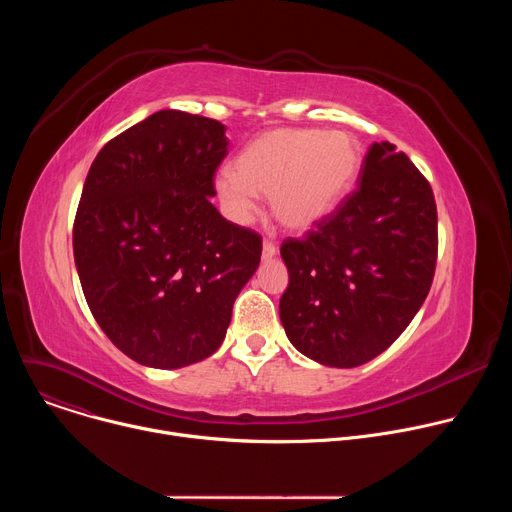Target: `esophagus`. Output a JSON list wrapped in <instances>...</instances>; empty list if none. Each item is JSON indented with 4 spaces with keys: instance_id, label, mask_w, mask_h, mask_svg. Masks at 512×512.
I'll list each match as a JSON object with an SVG mask.
<instances>
[{
    "instance_id": "1",
    "label": "esophagus",
    "mask_w": 512,
    "mask_h": 512,
    "mask_svg": "<svg viewBox=\"0 0 512 512\" xmlns=\"http://www.w3.org/2000/svg\"><path fill=\"white\" fill-rule=\"evenodd\" d=\"M275 253H277L275 243H273V241H265V243H263V259H271Z\"/></svg>"
}]
</instances>
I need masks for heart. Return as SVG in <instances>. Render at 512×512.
<instances>
[{
	"mask_svg": "<svg viewBox=\"0 0 512 512\" xmlns=\"http://www.w3.org/2000/svg\"><path fill=\"white\" fill-rule=\"evenodd\" d=\"M358 168L360 148L350 133L271 129L241 152L235 174L218 176L216 192L237 218L251 214L253 194L267 196L283 227L306 231L338 206Z\"/></svg>",
	"mask_w": 512,
	"mask_h": 512,
	"instance_id": "heart-1",
	"label": "heart"
}]
</instances>
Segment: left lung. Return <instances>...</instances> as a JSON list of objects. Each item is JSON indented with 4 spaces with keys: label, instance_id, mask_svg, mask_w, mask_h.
<instances>
[{
    "label": "left lung",
    "instance_id": "left-lung-1",
    "mask_svg": "<svg viewBox=\"0 0 512 512\" xmlns=\"http://www.w3.org/2000/svg\"><path fill=\"white\" fill-rule=\"evenodd\" d=\"M281 257L279 318L291 344L328 367H358L399 338L429 294L433 190L393 143H373L358 186L304 237H287Z\"/></svg>",
    "mask_w": 512,
    "mask_h": 512
}]
</instances>
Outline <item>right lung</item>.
<instances>
[{"instance_id": "add662e5", "label": "right lung", "mask_w": 512, "mask_h": 512, "mask_svg": "<svg viewBox=\"0 0 512 512\" xmlns=\"http://www.w3.org/2000/svg\"><path fill=\"white\" fill-rule=\"evenodd\" d=\"M227 127L164 109L103 145L72 227L83 294L101 330L154 369L204 360L225 340L263 239L210 196Z\"/></svg>"}]
</instances>
